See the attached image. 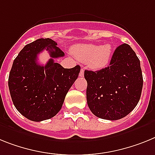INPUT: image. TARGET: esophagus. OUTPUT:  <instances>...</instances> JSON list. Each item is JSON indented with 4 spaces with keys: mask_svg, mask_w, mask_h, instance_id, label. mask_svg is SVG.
I'll list each match as a JSON object with an SVG mask.
<instances>
[{
    "mask_svg": "<svg viewBox=\"0 0 155 155\" xmlns=\"http://www.w3.org/2000/svg\"><path fill=\"white\" fill-rule=\"evenodd\" d=\"M83 76H84V70H83V68H82L81 70H80V72H79V76L83 77Z\"/></svg>",
    "mask_w": 155,
    "mask_h": 155,
    "instance_id": "obj_1",
    "label": "esophagus"
}]
</instances>
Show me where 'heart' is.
Instances as JSON below:
<instances>
[{
	"mask_svg": "<svg viewBox=\"0 0 155 155\" xmlns=\"http://www.w3.org/2000/svg\"><path fill=\"white\" fill-rule=\"evenodd\" d=\"M72 51L79 60L87 62L88 67L100 70L109 63L112 48L110 44H83L75 46Z\"/></svg>",
	"mask_w": 155,
	"mask_h": 155,
	"instance_id": "heart-1",
	"label": "heart"
}]
</instances>
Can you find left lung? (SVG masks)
I'll use <instances>...</instances> for the list:
<instances>
[{"instance_id": "left-lung-1", "label": "left lung", "mask_w": 155, "mask_h": 155, "mask_svg": "<svg viewBox=\"0 0 155 155\" xmlns=\"http://www.w3.org/2000/svg\"><path fill=\"white\" fill-rule=\"evenodd\" d=\"M88 107L97 117L118 120L135 108L140 98L143 76L140 62L129 44L118 46L109 66L85 70Z\"/></svg>"}]
</instances>
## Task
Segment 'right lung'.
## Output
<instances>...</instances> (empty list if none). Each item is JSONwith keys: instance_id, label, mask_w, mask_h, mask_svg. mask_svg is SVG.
<instances>
[{"instance_id": "right-lung-1", "label": "right lung", "mask_w": 155, "mask_h": 155, "mask_svg": "<svg viewBox=\"0 0 155 155\" xmlns=\"http://www.w3.org/2000/svg\"><path fill=\"white\" fill-rule=\"evenodd\" d=\"M50 38H41L25 45L13 61L8 87L12 100L21 115L33 122L51 118L61 110L64 98L80 72V66L64 68L54 58L64 52ZM44 49L51 59L45 66L37 63Z\"/></svg>"}]
</instances>
